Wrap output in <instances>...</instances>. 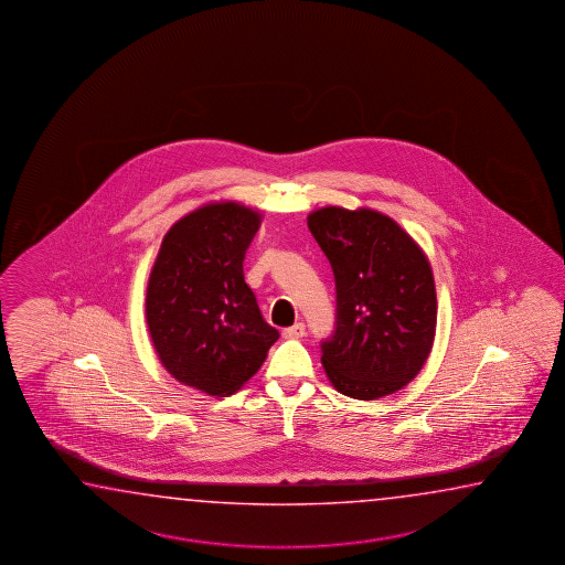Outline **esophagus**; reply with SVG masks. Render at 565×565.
<instances>
[{"label": "esophagus", "instance_id": "34e87169", "mask_svg": "<svg viewBox=\"0 0 565 565\" xmlns=\"http://www.w3.org/2000/svg\"><path fill=\"white\" fill-rule=\"evenodd\" d=\"M282 337L285 339H300V337H305V324L302 322H295L292 327H288L282 331Z\"/></svg>", "mask_w": 565, "mask_h": 565}]
</instances>
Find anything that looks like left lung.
Listing matches in <instances>:
<instances>
[{
  "label": "left lung",
  "instance_id": "1",
  "mask_svg": "<svg viewBox=\"0 0 565 565\" xmlns=\"http://www.w3.org/2000/svg\"><path fill=\"white\" fill-rule=\"evenodd\" d=\"M307 222L337 287V327L321 344L324 373L347 397L397 393L419 375L435 341L429 258L397 222L373 209L324 206Z\"/></svg>",
  "mask_w": 565,
  "mask_h": 565
}]
</instances>
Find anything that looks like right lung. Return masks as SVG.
Returning <instances> with one entry per match:
<instances>
[{"instance_id": "right-lung-1", "label": "right lung", "mask_w": 565, "mask_h": 565, "mask_svg": "<svg viewBox=\"0 0 565 565\" xmlns=\"http://www.w3.org/2000/svg\"><path fill=\"white\" fill-rule=\"evenodd\" d=\"M260 222L241 202H209L170 226L148 278L146 324L160 363L211 397L243 388L278 339L244 282Z\"/></svg>"}]
</instances>
